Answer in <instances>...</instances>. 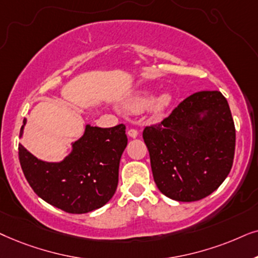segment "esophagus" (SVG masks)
Returning a JSON list of instances; mask_svg holds the SVG:
<instances>
[{"label": "esophagus", "instance_id": "34e87169", "mask_svg": "<svg viewBox=\"0 0 258 258\" xmlns=\"http://www.w3.org/2000/svg\"><path fill=\"white\" fill-rule=\"evenodd\" d=\"M127 135L131 137V138H137V137H138V131H137L136 128H130Z\"/></svg>", "mask_w": 258, "mask_h": 258}]
</instances>
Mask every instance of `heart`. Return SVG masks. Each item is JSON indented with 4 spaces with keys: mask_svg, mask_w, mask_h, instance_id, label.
Listing matches in <instances>:
<instances>
[{
    "mask_svg": "<svg viewBox=\"0 0 258 258\" xmlns=\"http://www.w3.org/2000/svg\"><path fill=\"white\" fill-rule=\"evenodd\" d=\"M173 101L172 94L169 92H164L152 98L151 93H140L135 97H131L125 102L123 108L130 113H139L145 109L150 105V109L153 115H161L170 107Z\"/></svg>",
    "mask_w": 258,
    "mask_h": 258,
    "instance_id": "obj_1",
    "label": "heart"
}]
</instances>
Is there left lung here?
I'll list each match as a JSON object with an SVG mask.
<instances>
[{"label": "left lung", "mask_w": 258, "mask_h": 258, "mask_svg": "<svg viewBox=\"0 0 258 258\" xmlns=\"http://www.w3.org/2000/svg\"><path fill=\"white\" fill-rule=\"evenodd\" d=\"M143 138L153 179L163 195L196 202L217 190L232 167L236 130L221 92L202 91L180 102Z\"/></svg>", "instance_id": "left-lung-1"}]
</instances>
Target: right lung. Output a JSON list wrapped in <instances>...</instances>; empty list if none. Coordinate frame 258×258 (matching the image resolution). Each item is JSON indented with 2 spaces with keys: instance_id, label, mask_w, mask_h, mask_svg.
<instances>
[{
  "instance_id": "add662e5",
  "label": "right lung",
  "mask_w": 258,
  "mask_h": 258,
  "mask_svg": "<svg viewBox=\"0 0 258 258\" xmlns=\"http://www.w3.org/2000/svg\"><path fill=\"white\" fill-rule=\"evenodd\" d=\"M27 120L20 137L23 135ZM125 125L109 128L86 125L72 152L60 163L37 159L19 144L22 171L34 192L68 214H87L104 207L115 194L119 164L127 146Z\"/></svg>"
}]
</instances>
